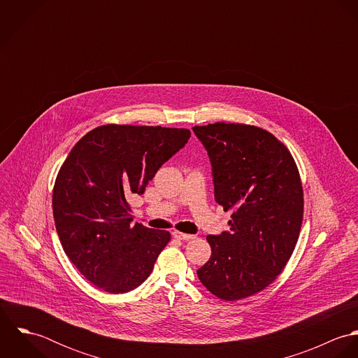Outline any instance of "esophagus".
Returning a JSON list of instances; mask_svg holds the SVG:
<instances>
[{
	"instance_id": "1",
	"label": "esophagus",
	"mask_w": 358,
	"mask_h": 358,
	"mask_svg": "<svg viewBox=\"0 0 358 358\" xmlns=\"http://www.w3.org/2000/svg\"><path fill=\"white\" fill-rule=\"evenodd\" d=\"M172 236L178 240H182V241H190V240L196 238V236H193V234H185V233H180V231H173Z\"/></svg>"
}]
</instances>
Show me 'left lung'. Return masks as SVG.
Listing matches in <instances>:
<instances>
[{"instance_id":"obj_1","label":"left lung","mask_w":358,"mask_h":358,"mask_svg":"<svg viewBox=\"0 0 358 358\" xmlns=\"http://www.w3.org/2000/svg\"><path fill=\"white\" fill-rule=\"evenodd\" d=\"M210 164L215 200L231 210L230 231L208 236L212 254L197 275L223 301L267 288L284 270L299 238L303 187L296 162L273 134L255 125L193 127Z\"/></svg>"}]
</instances>
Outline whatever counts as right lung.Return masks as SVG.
Masks as SVG:
<instances>
[{
    "mask_svg": "<svg viewBox=\"0 0 358 358\" xmlns=\"http://www.w3.org/2000/svg\"><path fill=\"white\" fill-rule=\"evenodd\" d=\"M185 128L107 124L83 136L60 166L52 193L62 247L108 294L138 288L171 240L169 231L131 224L129 197L189 141Z\"/></svg>",
    "mask_w": 358,
    "mask_h": 358,
    "instance_id": "1",
    "label": "right lung"
}]
</instances>
